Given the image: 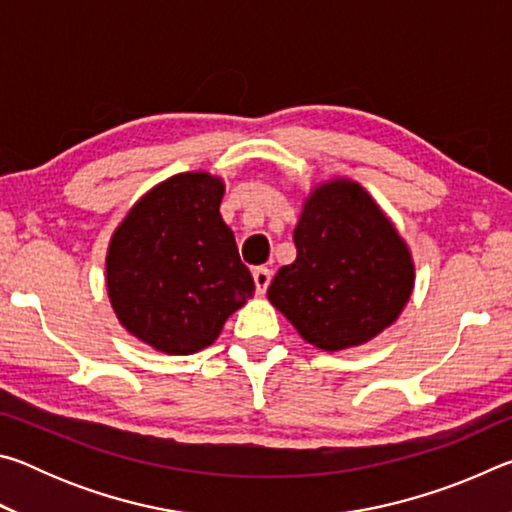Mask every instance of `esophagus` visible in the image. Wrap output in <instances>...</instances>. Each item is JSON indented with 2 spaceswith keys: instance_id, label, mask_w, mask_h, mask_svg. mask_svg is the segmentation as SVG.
<instances>
[{
  "instance_id": "1",
  "label": "esophagus",
  "mask_w": 512,
  "mask_h": 512,
  "mask_svg": "<svg viewBox=\"0 0 512 512\" xmlns=\"http://www.w3.org/2000/svg\"><path fill=\"white\" fill-rule=\"evenodd\" d=\"M253 277H255V287H257V293H266L268 284H271L273 271H271V268H266V266H257L255 271H253Z\"/></svg>"
}]
</instances>
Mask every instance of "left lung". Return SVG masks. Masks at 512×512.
I'll list each match as a JSON object with an SVG mask.
<instances>
[{"instance_id":"left-lung-1","label":"left lung","mask_w":512,"mask_h":512,"mask_svg":"<svg viewBox=\"0 0 512 512\" xmlns=\"http://www.w3.org/2000/svg\"><path fill=\"white\" fill-rule=\"evenodd\" d=\"M293 241L296 262L277 271L268 300L307 343L327 352L354 348L402 314L413 291V259L359 183L316 187Z\"/></svg>"}]
</instances>
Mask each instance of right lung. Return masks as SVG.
Here are the masks:
<instances>
[{
  "label": "right lung",
  "instance_id": "1",
  "mask_svg": "<svg viewBox=\"0 0 512 512\" xmlns=\"http://www.w3.org/2000/svg\"><path fill=\"white\" fill-rule=\"evenodd\" d=\"M223 183L203 171L155 185L112 235L106 282L128 332L167 354H194L253 298V275L221 219Z\"/></svg>",
  "mask_w": 512,
  "mask_h": 512
}]
</instances>
